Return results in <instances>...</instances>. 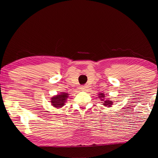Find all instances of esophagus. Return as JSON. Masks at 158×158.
<instances>
[{
  "mask_svg": "<svg viewBox=\"0 0 158 158\" xmlns=\"http://www.w3.org/2000/svg\"><path fill=\"white\" fill-rule=\"evenodd\" d=\"M80 89L82 91H86V89H88V86L86 85H84L83 86H81Z\"/></svg>",
  "mask_w": 158,
  "mask_h": 158,
  "instance_id": "esophagus-1",
  "label": "esophagus"
}]
</instances>
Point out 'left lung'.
I'll return each instance as SVG.
<instances>
[{"label": "left lung", "instance_id": "1", "mask_svg": "<svg viewBox=\"0 0 158 158\" xmlns=\"http://www.w3.org/2000/svg\"><path fill=\"white\" fill-rule=\"evenodd\" d=\"M99 98H101L102 101H103V105L106 107H110L111 106L112 104L113 103V102H111V100H109V99H104V98H106V96H105L104 94H99Z\"/></svg>", "mask_w": 158, "mask_h": 158}]
</instances>
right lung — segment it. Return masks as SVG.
Returning a JSON list of instances; mask_svg holds the SVG:
<instances>
[{"instance_id": "obj_1", "label": "right lung", "mask_w": 158, "mask_h": 158, "mask_svg": "<svg viewBox=\"0 0 158 158\" xmlns=\"http://www.w3.org/2000/svg\"><path fill=\"white\" fill-rule=\"evenodd\" d=\"M69 96V94L62 92L60 94L55 95L53 98H51V105L56 108H60L64 106V103Z\"/></svg>"}]
</instances>
